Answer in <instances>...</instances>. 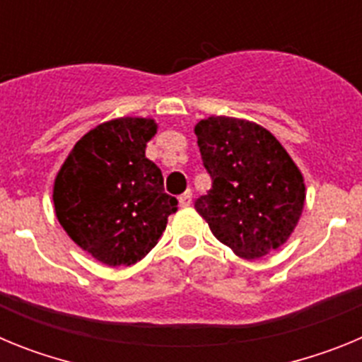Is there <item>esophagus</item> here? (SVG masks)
<instances>
[{"label":"esophagus","mask_w":362,"mask_h":362,"mask_svg":"<svg viewBox=\"0 0 362 362\" xmlns=\"http://www.w3.org/2000/svg\"><path fill=\"white\" fill-rule=\"evenodd\" d=\"M179 199V206H183V209H187V206H190L192 203V192L187 190L185 194H181V196L177 197Z\"/></svg>","instance_id":"34e87169"}]
</instances>
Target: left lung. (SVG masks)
Masks as SVG:
<instances>
[{"label": "left lung", "mask_w": 362, "mask_h": 362, "mask_svg": "<svg viewBox=\"0 0 362 362\" xmlns=\"http://www.w3.org/2000/svg\"><path fill=\"white\" fill-rule=\"evenodd\" d=\"M212 188L196 210L223 245L243 259H259L288 241L305 209L299 166L254 121L210 116L194 127Z\"/></svg>", "instance_id": "8db88e82"}]
</instances>
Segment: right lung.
I'll return each mask as SVG.
<instances>
[{
	"instance_id": "add662e5",
	"label": "right lung",
	"mask_w": 362,
	"mask_h": 362,
	"mask_svg": "<svg viewBox=\"0 0 362 362\" xmlns=\"http://www.w3.org/2000/svg\"><path fill=\"white\" fill-rule=\"evenodd\" d=\"M158 132L150 117H117L79 139L54 179L59 225L81 250L107 267H130L158 245L177 212L163 174L145 156Z\"/></svg>"
}]
</instances>
